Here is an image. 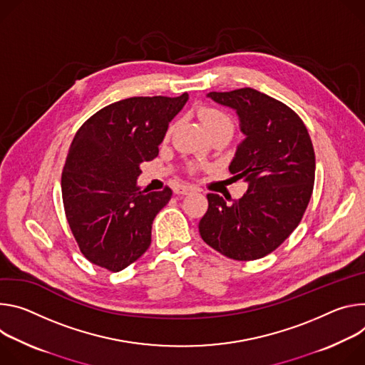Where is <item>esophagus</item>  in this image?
Segmentation results:
<instances>
[{
  "label": "esophagus",
  "mask_w": 365,
  "mask_h": 365,
  "mask_svg": "<svg viewBox=\"0 0 365 365\" xmlns=\"http://www.w3.org/2000/svg\"><path fill=\"white\" fill-rule=\"evenodd\" d=\"M195 188L194 187H191V185H178V187H175V190H174V192L175 194H188V192H192Z\"/></svg>",
  "instance_id": "34e87169"
}]
</instances>
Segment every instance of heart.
<instances>
[{"label":"heart","instance_id":"obj_1","mask_svg":"<svg viewBox=\"0 0 365 365\" xmlns=\"http://www.w3.org/2000/svg\"><path fill=\"white\" fill-rule=\"evenodd\" d=\"M198 115L200 118L203 120V123L206 126V129L209 130L210 135H215L217 132H222V130H229L232 132L233 130V121H232V117L222 108L219 107H215V106H201L198 108ZM175 129V121H173V123H170L167 132H165V138H170L173 135ZM198 170V165H191L190 167V173H195Z\"/></svg>","mask_w":365,"mask_h":365}]
</instances>
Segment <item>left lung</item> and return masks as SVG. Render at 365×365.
Masks as SVG:
<instances>
[{"mask_svg": "<svg viewBox=\"0 0 365 365\" xmlns=\"http://www.w3.org/2000/svg\"><path fill=\"white\" fill-rule=\"evenodd\" d=\"M207 97L239 115L247 138L229 171L244 178L248 190L232 203L207 194L209 209L198 230L209 247L230 259H258L275 251L306 212L316 168L312 139L296 111L254 88Z\"/></svg>", "mask_w": 365, "mask_h": 365, "instance_id": "8db88e82", "label": "left lung"}]
</instances>
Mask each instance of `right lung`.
Returning <instances> with one entry per match:
<instances>
[{"instance_id": "1", "label": "right lung", "mask_w": 365, "mask_h": 365, "mask_svg": "<svg viewBox=\"0 0 365 365\" xmlns=\"http://www.w3.org/2000/svg\"><path fill=\"white\" fill-rule=\"evenodd\" d=\"M187 100V93L120 100L78 129L61 185L69 227L90 262L117 272L149 248L153 219L173 190L142 191L136 180Z\"/></svg>"}]
</instances>
